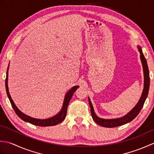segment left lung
<instances>
[{
	"label": "left lung",
	"mask_w": 154,
	"mask_h": 154,
	"mask_svg": "<svg viewBox=\"0 0 154 154\" xmlns=\"http://www.w3.org/2000/svg\"><path fill=\"white\" fill-rule=\"evenodd\" d=\"M138 48L140 54V59H141V61H142L143 70V75H144V85H143V89L142 97L140 98V100L138 101V103L136 104V106L134 108V109L130 111V112L128 113L126 115H125L122 118H120V119H109V120L100 119V118H99L96 115L95 113H94L92 103H91V100L89 98V105L91 108V115H92V117L94 122L101 126L106 127V128H114V127L122 126L123 124H125L134 119L135 118L138 116V114L140 112V110H141V109H142L143 104L145 103V100L146 99L147 96H148V91H149V74L148 64H147V61L146 60L144 55H143L142 53V49L140 46H138Z\"/></svg>",
	"instance_id": "1"
}]
</instances>
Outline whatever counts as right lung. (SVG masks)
Listing matches in <instances>:
<instances>
[{
  "label": "right lung",
  "instance_id": "right-lung-1",
  "mask_svg": "<svg viewBox=\"0 0 154 154\" xmlns=\"http://www.w3.org/2000/svg\"><path fill=\"white\" fill-rule=\"evenodd\" d=\"M5 86H6V94H7V96L10 100V102H11L13 109H14V110L15 111V112L16 114H17L18 116L22 120H24L25 122H28L32 124H34V125L39 126H50L57 125V124L61 123L62 121L65 119V116H66L67 106H68L70 100L71 99L72 96H73V94L75 93V91L79 87V86L73 87L72 89H71L69 91H68L66 94H65L64 102L63 104V107H62L61 111L57 114V115L54 116V117H51V118H50V119H45V120H40V119H34V118H32L30 116L26 115V114H24V113H22L21 111H20V110L15 105V104L14 103V102H13L11 95H10V93L8 91V69H7V72H6Z\"/></svg>",
  "mask_w": 154,
  "mask_h": 154
}]
</instances>
